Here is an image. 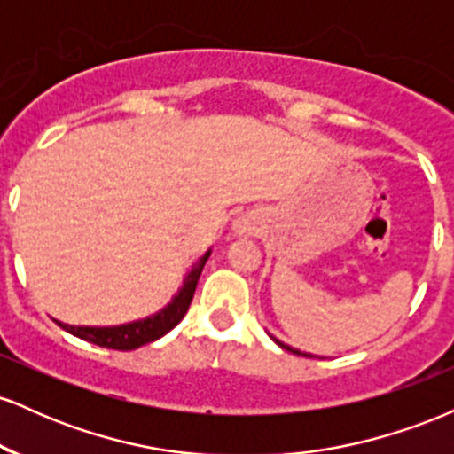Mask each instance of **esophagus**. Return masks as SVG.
I'll list each match as a JSON object with an SVG mask.
<instances>
[{"mask_svg":"<svg viewBox=\"0 0 454 454\" xmlns=\"http://www.w3.org/2000/svg\"><path fill=\"white\" fill-rule=\"evenodd\" d=\"M232 234L234 237H254V234H258V217L249 215V213L237 217L232 223Z\"/></svg>","mask_w":454,"mask_h":454,"instance_id":"34e87169","label":"esophagus"}]
</instances>
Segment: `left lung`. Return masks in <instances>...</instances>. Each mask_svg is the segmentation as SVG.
Listing matches in <instances>:
<instances>
[{
    "label": "left lung",
    "instance_id": "obj_1",
    "mask_svg": "<svg viewBox=\"0 0 454 454\" xmlns=\"http://www.w3.org/2000/svg\"><path fill=\"white\" fill-rule=\"evenodd\" d=\"M270 335V333H269ZM270 340H273L275 343H278L279 348H284V350H288V352H293V354H299V356H311V354H307V352H301V350H296V348H293V346H288V343H284V341H279L278 337H273L270 335Z\"/></svg>",
    "mask_w": 454,
    "mask_h": 454
}]
</instances>
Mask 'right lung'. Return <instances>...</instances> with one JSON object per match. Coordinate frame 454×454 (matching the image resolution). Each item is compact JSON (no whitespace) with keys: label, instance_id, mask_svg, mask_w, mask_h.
I'll return each mask as SVG.
<instances>
[{"label":"right lung","instance_id":"obj_1","mask_svg":"<svg viewBox=\"0 0 454 454\" xmlns=\"http://www.w3.org/2000/svg\"><path fill=\"white\" fill-rule=\"evenodd\" d=\"M211 256V249H207L205 256L192 267L190 273L185 275L184 284L176 290V294L170 299V303L164 309L155 311L153 316L143 317V320L128 322V325L117 326H74L64 325V322L55 320L64 331L72 333L78 340H85L90 343H96L100 348H108V350H137V348L151 343L160 337H164L170 328H175L184 320V316L190 309L192 299H194L198 278H200L205 262Z\"/></svg>","mask_w":454,"mask_h":454}]
</instances>
